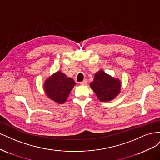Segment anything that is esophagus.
<instances>
[{
  "label": "esophagus",
  "instance_id": "34e87169",
  "mask_svg": "<svg viewBox=\"0 0 160 160\" xmlns=\"http://www.w3.org/2000/svg\"><path fill=\"white\" fill-rule=\"evenodd\" d=\"M87 82H88V81H87V79H84L83 81L80 82V84L84 85H86V84H87Z\"/></svg>",
  "mask_w": 160,
  "mask_h": 160
}]
</instances>
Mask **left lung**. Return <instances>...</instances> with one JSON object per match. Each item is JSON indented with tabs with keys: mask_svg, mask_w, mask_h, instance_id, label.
<instances>
[{
	"mask_svg": "<svg viewBox=\"0 0 160 160\" xmlns=\"http://www.w3.org/2000/svg\"><path fill=\"white\" fill-rule=\"evenodd\" d=\"M90 86L101 101L112 100L118 95L121 89L120 81L107 75L103 71L95 73L94 80Z\"/></svg>",
	"mask_w": 160,
	"mask_h": 160,
	"instance_id": "1",
	"label": "left lung"
}]
</instances>
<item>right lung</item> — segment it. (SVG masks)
<instances>
[{
    "label": "right lung",
    "instance_id": "1",
    "mask_svg": "<svg viewBox=\"0 0 160 160\" xmlns=\"http://www.w3.org/2000/svg\"><path fill=\"white\" fill-rule=\"evenodd\" d=\"M75 85L72 79L58 71L46 80L45 91L47 95L57 103H63Z\"/></svg>",
    "mask_w": 160,
    "mask_h": 160
}]
</instances>
